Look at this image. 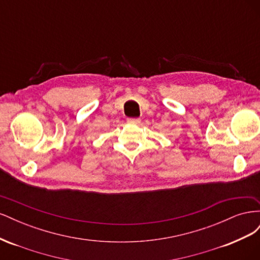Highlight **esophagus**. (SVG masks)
Segmentation results:
<instances>
[{
	"instance_id": "1",
	"label": "esophagus",
	"mask_w": 260,
	"mask_h": 260,
	"mask_svg": "<svg viewBox=\"0 0 260 260\" xmlns=\"http://www.w3.org/2000/svg\"><path fill=\"white\" fill-rule=\"evenodd\" d=\"M127 121H128L129 123H135V124L141 123V119H140V118H128Z\"/></svg>"
}]
</instances>
